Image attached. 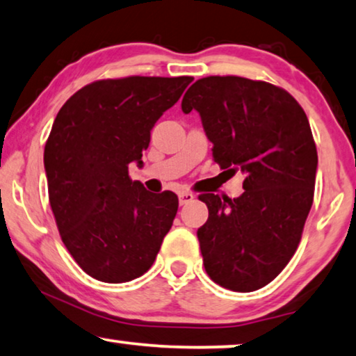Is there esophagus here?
Here are the masks:
<instances>
[{"instance_id": "34e87169", "label": "esophagus", "mask_w": 356, "mask_h": 356, "mask_svg": "<svg viewBox=\"0 0 356 356\" xmlns=\"http://www.w3.org/2000/svg\"><path fill=\"white\" fill-rule=\"evenodd\" d=\"M178 197H179V205H186L194 199V194L188 193V191H181V193L178 194Z\"/></svg>"}]
</instances>
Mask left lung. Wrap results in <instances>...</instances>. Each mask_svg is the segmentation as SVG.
Masks as SVG:
<instances>
[{"instance_id":"obj_1","label":"left lung","mask_w":356,"mask_h":356,"mask_svg":"<svg viewBox=\"0 0 356 356\" xmlns=\"http://www.w3.org/2000/svg\"><path fill=\"white\" fill-rule=\"evenodd\" d=\"M181 109L200 114L220 168L245 175L239 197L199 195L209 209L197 229L205 271L225 289H261L296 254L313 204L318 152L308 118L286 90L236 75L197 80Z\"/></svg>"}]
</instances>
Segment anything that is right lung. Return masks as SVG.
Returning <instances> with one entry per match:
<instances>
[{
    "label": "right lung",
    "instance_id": "add662e5",
    "mask_svg": "<svg viewBox=\"0 0 356 356\" xmlns=\"http://www.w3.org/2000/svg\"><path fill=\"white\" fill-rule=\"evenodd\" d=\"M193 76H123L83 86L60 107L44 144L51 210L60 239L86 275L128 282L143 276L173 225L178 197L152 194L128 165Z\"/></svg>",
    "mask_w": 356,
    "mask_h": 356
}]
</instances>
